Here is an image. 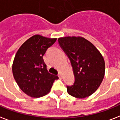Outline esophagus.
I'll list each match as a JSON object with an SVG mask.
<instances>
[{
	"label": "esophagus",
	"instance_id": "34e87169",
	"mask_svg": "<svg viewBox=\"0 0 120 120\" xmlns=\"http://www.w3.org/2000/svg\"><path fill=\"white\" fill-rule=\"evenodd\" d=\"M58 75V77H59L60 79H62V74H61V73H59Z\"/></svg>",
	"mask_w": 120,
	"mask_h": 120
}]
</instances>
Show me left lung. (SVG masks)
I'll return each mask as SVG.
<instances>
[{
	"label": "left lung",
	"instance_id": "left-lung-1",
	"mask_svg": "<svg viewBox=\"0 0 120 120\" xmlns=\"http://www.w3.org/2000/svg\"><path fill=\"white\" fill-rule=\"evenodd\" d=\"M58 43L69 58L75 77L67 92L77 98H85L98 89L105 76V63L95 46L82 37L58 38Z\"/></svg>",
	"mask_w": 120,
	"mask_h": 120
}]
</instances>
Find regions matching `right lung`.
I'll return each mask as SVG.
<instances>
[{
    "label": "right lung",
    "mask_w": 120,
    "mask_h": 120,
    "mask_svg": "<svg viewBox=\"0 0 120 120\" xmlns=\"http://www.w3.org/2000/svg\"><path fill=\"white\" fill-rule=\"evenodd\" d=\"M56 38L36 34L29 38L17 50L12 64L14 79L24 93L33 98H40L50 91L58 77L46 69L43 56Z\"/></svg>",
    "instance_id": "1"
}]
</instances>
